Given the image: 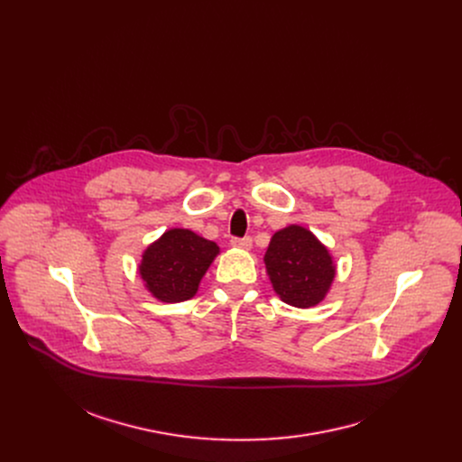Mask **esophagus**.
Returning <instances> with one entry per match:
<instances>
[{
    "label": "esophagus",
    "mask_w": 462,
    "mask_h": 462,
    "mask_svg": "<svg viewBox=\"0 0 462 462\" xmlns=\"http://www.w3.org/2000/svg\"><path fill=\"white\" fill-rule=\"evenodd\" d=\"M230 245L236 248H243V250H250L252 248V237H232Z\"/></svg>",
    "instance_id": "obj_1"
}]
</instances>
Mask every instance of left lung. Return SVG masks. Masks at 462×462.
I'll return each mask as SVG.
<instances>
[{"label": "left lung", "instance_id": "obj_1", "mask_svg": "<svg viewBox=\"0 0 462 462\" xmlns=\"http://www.w3.org/2000/svg\"><path fill=\"white\" fill-rule=\"evenodd\" d=\"M265 265L280 298L300 309L318 305L335 280L331 254L312 232L298 225L273 236Z\"/></svg>", "mask_w": 462, "mask_h": 462}]
</instances>
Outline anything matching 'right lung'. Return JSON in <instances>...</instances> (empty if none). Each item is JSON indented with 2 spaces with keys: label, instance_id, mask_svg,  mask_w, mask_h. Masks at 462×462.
<instances>
[{
  "label": "right lung",
  "instance_id": "add662e5",
  "mask_svg": "<svg viewBox=\"0 0 462 462\" xmlns=\"http://www.w3.org/2000/svg\"><path fill=\"white\" fill-rule=\"evenodd\" d=\"M219 246L184 228H171L150 245L143 255L141 276L146 289L161 301L179 303L189 300Z\"/></svg>",
  "mask_w": 462,
  "mask_h": 462
}]
</instances>
